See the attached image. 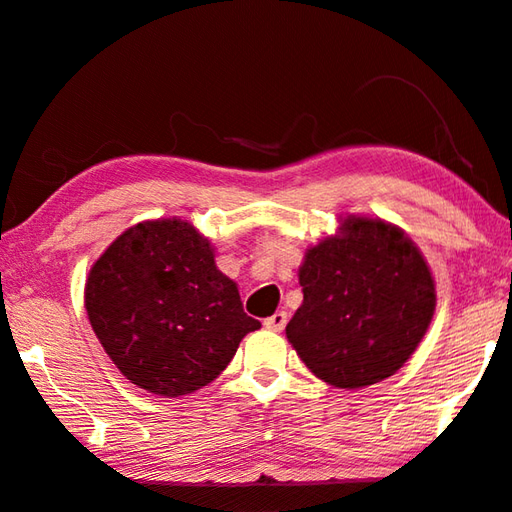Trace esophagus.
Returning a JSON list of instances; mask_svg holds the SVG:
<instances>
[{"instance_id":"esophagus-1","label":"esophagus","mask_w":512,"mask_h":512,"mask_svg":"<svg viewBox=\"0 0 512 512\" xmlns=\"http://www.w3.org/2000/svg\"><path fill=\"white\" fill-rule=\"evenodd\" d=\"M264 327L271 329V331H282L286 327V313L284 311L273 313L271 318L264 320Z\"/></svg>"}]
</instances>
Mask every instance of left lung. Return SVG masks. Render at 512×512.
<instances>
[{
  "instance_id": "8db88e82",
  "label": "left lung",
  "mask_w": 512,
  "mask_h": 512,
  "mask_svg": "<svg viewBox=\"0 0 512 512\" xmlns=\"http://www.w3.org/2000/svg\"><path fill=\"white\" fill-rule=\"evenodd\" d=\"M302 306L286 338L313 376L362 389L394 376L436 309L430 266L405 232L378 217H340L338 232L304 253Z\"/></svg>"
}]
</instances>
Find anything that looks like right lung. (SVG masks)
I'll list each match as a JSON object with an SVG mask.
<instances>
[{
    "mask_svg": "<svg viewBox=\"0 0 512 512\" xmlns=\"http://www.w3.org/2000/svg\"><path fill=\"white\" fill-rule=\"evenodd\" d=\"M91 329L129 383L163 398L212 383L262 324L190 221L147 219L107 246L85 284Z\"/></svg>",
    "mask_w": 512,
    "mask_h": 512,
    "instance_id": "right-lung-1",
    "label": "right lung"
}]
</instances>
